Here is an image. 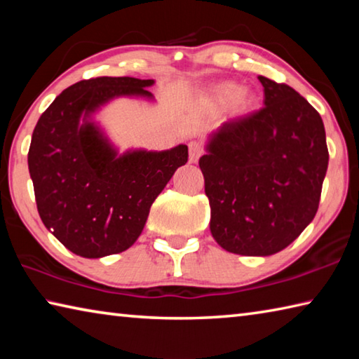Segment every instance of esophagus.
I'll return each mask as SVG.
<instances>
[{
    "instance_id": "obj_1",
    "label": "esophagus",
    "mask_w": 359,
    "mask_h": 359,
    "mask_svg": "<svg viewBox=\"0 0 359 359\" xmlns=\"http://www.w3.org/2000/svg\"><path fill=\"white\" fill-rule=\"evenodd\" d=\"M188 149H190V161L196 163L199 160V156L203 155L201 144L196 142V141H191L190 144H188Z\"/></svg>"
}]
</instances>
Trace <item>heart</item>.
Returning <instances> with one entry per match:
<instances>
[{
  "label": "heart",
  "instance_id": "1",
  "mask_svg": "<svg viewBox=\"0 0 359 359\" xmlns=\"http://www.w3.org/2000/svg\"><path fill=\"white\" fill-rule=\"evenodd\" d=\"M208 104L217 111L231 107L234 115H247L257 106V100L252 93L244 90L241 83L224 82L210 90Z\"/></svg>",
  "mask_w": 359,
  "mask_h": 359
}]
</instances>
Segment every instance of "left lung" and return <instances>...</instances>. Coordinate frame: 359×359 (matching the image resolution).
Instances as JSON below:
<instances>
[{
  "label": "left lung",
  "mask_w": 359,
  "mask_h": 359,
  "mask_svg": "<svg viewBox=\"0 0 359 359\" xmlns=\"http://www.w3.org/2000/svg\"><path fill=\"white\" fill-rule=\"evenodd\" d=\"M258 79L264 107L218 126L199 158L210 233L245 257L280 252L306 229L330 160L320 114L288 85Z\"/></svg>",
  "instance_id": "8db88e82"
}]
</instances>
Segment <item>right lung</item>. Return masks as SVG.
<instances>
[{"label": "right lung", "instance_id": "1", "mask_svg": "<svg viewBox=\"0 0 359 359\" xmlns=\"http://www.w3.org/2000/svg\"><path fill=\"white\" fill-rule=\"evenodd\" d=\"M154 79L81 81L41 115L28 151L36 204L44 226L72 253L102 258L141 236L151 204L188 160V147L130 149L120 154L95 120L117 98L155 101Z\"/></svg>", "mask_w": 359, "mask_h": 359}]
</instances>
